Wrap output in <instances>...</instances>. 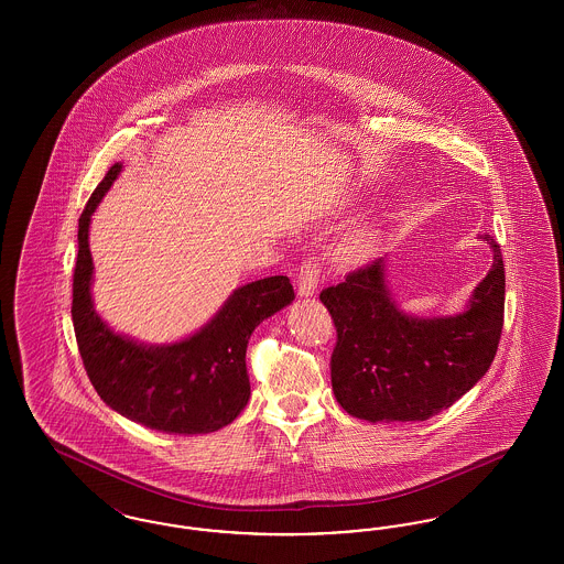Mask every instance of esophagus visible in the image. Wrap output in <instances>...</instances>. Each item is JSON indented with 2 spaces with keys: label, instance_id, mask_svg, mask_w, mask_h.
Returning <instances> with one entry per match:
<instances>
[{
  "label": "esophagus",
  "instance_id": "34e87169",
  "mask_svg": "<svg viewBox=\"0 0 564 564\" xmlns=\"http://www.w3.org/2000/svg\"><path fill=\"white\" fill-rule=\"evenodd\" d=\"M322 262L317 258H306L297 270V292L302 295H313L319 283Z\"/></svg>",
  "mask_w": 564,
  "mask_h": 564
}]
</instances>
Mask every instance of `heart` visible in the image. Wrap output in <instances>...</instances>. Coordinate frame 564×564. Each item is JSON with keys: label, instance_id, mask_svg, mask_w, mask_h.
<instances>
[{"label": "heart", "instance_id": "obj_1", "mask_svg": "<svg viewBox=\"0 0 564 564\" xmlns=\"http://www.w3.org/2000/svg\"><path fill=\"white\" fill-rule=\"evenodd\" d=\"M368 249H370V239L366 235H352V237H349L347 241L340 245L338 251H340V256L352 260V258L364 256Z\"/></svg>", "mask_w": 564, "mask_h": 564}]
</instances>
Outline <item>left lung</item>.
I'll list each match as a JSON object with an SVG mask.
<instances>
[{"mask_svg":"<svg viewBox=\"0 0 564 564\" xmlns=\"http://www.w3.org/2000/svg\"><path fill=\"white\" fill-rule=\"evenodd\" d=\"M495 260L469 308L446 319L400 313L384 285L378 258L350 270L319 300L336 327L332 389L350 416L364 421H427L451 408L490 368L503 329L506 269L488 232Z\"/></svg>","mask_w":564,"mask_h":564,"instance_id":"left-lung-1","label":"left lung"}]
</instances>
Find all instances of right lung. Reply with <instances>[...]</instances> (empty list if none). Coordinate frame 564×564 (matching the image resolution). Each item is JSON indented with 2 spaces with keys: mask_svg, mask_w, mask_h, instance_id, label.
<instances>
[{
  "mask_svg": "<svg viewBox=\"0 0 564 564\" xmlns=\"http://www.w3.org/2000/svg\"><path fill=\"white\" fill-rule=\"evenodd\" d=\"M122 164L109 166L78 221L72 319L84 370L101 400L122 416L162 433H209L232 423L247 405L245 366L253 329L294 300L288 276L242 285L198 334L171 347H141L113 334L93 308L88 224Z\"/></svg>",
  "mask_w": 564,
  "mask_h": 564,
  "instance_id": "add662e5",
  "label": "right lung"
}]
</instances>
